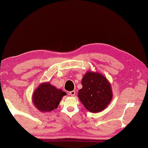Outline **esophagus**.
Returning a JSON list of instances; mask_svg holds the SVG:
<instances>
[{
  "label": "esophagus",
  "mask_w": 148,
  "mask_h": 148,
  "mask_svg": "<svg viewBox=\"0 0 148 148\" xmlns=\"http://www.w3.org/2000/svg\"><path fill=\"white\" fill-rule=\"evenodd\" d=\"M70 95L72 96V97H74L75 96V95H76V92H75L74 90H73V91H71V92H70Z\"/></svg>",
  "instance_id": "esophagus-1"
}]
</instances>
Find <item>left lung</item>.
<instances>
[{
	"label": "left lung",
	"instance_id": "obj_1",
	"mask_svg": "<svg viewBox=\"0 0 148 148\" xmlns=\"http://www.w3.org/2000/svg\"><path fill=\"white\" fill-rule=\"evenodd\" d=\"M83 88L78 98L88 111L99 112L104 110L112 99L111 83L99 72L88 71L81 80Z\"/></svg>",
	"mask_w": 148,
	"mask_h": 148
}]
</instances>
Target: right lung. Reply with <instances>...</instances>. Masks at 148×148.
<instances>
[{
  "label": "right lung",
  "instance_id": "right-lung-1",
  "mask_svg": "<svg viewBox=\"0 0 148 148\" xmlns=\"http://www.w3.org/2000/svg\"><path fill=\"white\" fill-rule=\"evenodd\" d=\"M67 95L61 89H58L49 82L40 84L32 94L34 106L42 112H48L57 109L62 97Z\"/></svg>",
  "mask_w": 148,
  "mask_h": 148
}]
</instances>
